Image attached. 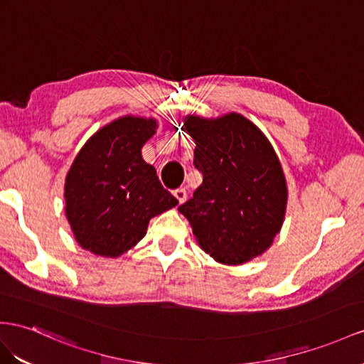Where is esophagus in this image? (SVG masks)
<instances>
[{
	"label": "esophagus",
	"mask_w": 364,
	"mask_h": 364,
	"mask_svg": "<svg viewBox=\"0 0 364 364\" xmlns=\"http://www.w3.org/2000/svg\"><path fill=\"white\" fill-rule=\"evenodd\" d=\"M173 195H175L176 200H178L180 203H184V201H186V198H188V192H186V189H184V188L175 189V191H173Z\"/></svg>",
	"instance_id": "1"
}]
</instances>
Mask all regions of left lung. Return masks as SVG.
<instances>
[{
    "mask_svg": "<svg viewBox=\"0 0 364 364\" xmlns=\"http://www.w3.org/2000/svg\"><path fill=\"white\" fill-rule=\"evenodd\" d=\"M193 164L203 183L178 208L204 252L225 264L263 254L282 229L287 188L271 143L238 114L217 119L188 117Z\"/></svg>",
    "mask_w": 364,
    "mask_h": 364,
    "instance_id": "left-lung-1",
    "label": "left lung"
}]
</instances>
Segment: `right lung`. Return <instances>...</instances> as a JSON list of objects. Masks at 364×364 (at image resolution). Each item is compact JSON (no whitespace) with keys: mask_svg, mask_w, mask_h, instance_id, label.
Wrapping results in <instances>:
<instances>
[{"mask_svg":"<svg viewBox=\"0 0 364 364\" xmlns=\"http://www.w3.org/2000/svg\"><path fill=\"white\" fill-rule=\"evenodd\" d=\"M155 129L152 118L123 117L100 129L77 155L64 198L82 249L112 258L124 254L146 235L151 218L178 204L141 156Z\"/></svg>","mask_w":364,"mask_h":364,"instance_id":"right-lung-1","label":"right lung"}]
</instances>
